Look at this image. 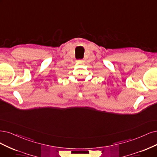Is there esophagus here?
<instances>
[{
  "label": "esophagus",
  "instance_id": "obj_1",
  "mask_svg": "<svg viewBox=\"0 0 157 157\" xmlns=\"http://www.w3.org/2000/svg\"><path fill=\"white\" fill-rule=\"evenodd\" d=\"M79 62H83V60H78Z\"/></svg>",
  "mask_w": 157,
  "mask_h": 157
}]
</instances>
